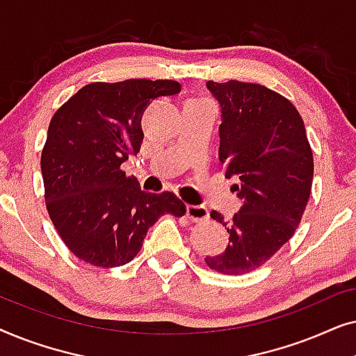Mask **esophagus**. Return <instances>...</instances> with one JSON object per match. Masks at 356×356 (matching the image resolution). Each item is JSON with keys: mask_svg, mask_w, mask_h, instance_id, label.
Segmentation results:
<instances>
[{"mask_svg": "<svg viewBox=\"0 0 356 356\" xmlns=\"http://www.w3.org/2000/svg\"><path fill=\"white\" fill-rule=\"evenodd\" d=\"M186 216L191 218L193 222H204L209 218V211L206 206H193V204H188Z\"/></svg>", "mask_w": 356, "mask_h": 356, "instance_id": "34e87169", "label": "esophagus"}]
</instances>
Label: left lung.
Segmentation results:
<instances>
[{
  "label": "left lung",
  "instance_id": "8db88e82",
  "mask_svg": "<svg viewBox=\"0 0 356 356\" xmlns=\"http://www.w3.org/2000/svg\"><path fill=\"white\" fill-rule=\"evenodd\" d=\"M220 105L218 160L236 179L241 207L230 222L212 211L228 233L220 254L207 256L211 269L227 275L256 270L300 225L313 184V152L298 110L277 92L250 82L207 81Z\"/></svg>",
  "mask_w": 356,
  "mask_h": 356
}]
</instances>
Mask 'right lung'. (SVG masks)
Returning a JSON list of instances; mask_svg holds the SVG:
<instances>
[{
	"label": "right lung",
	"instance_id": "obj_1",
	"mask_svg": "<svg viewBox=\"0 0 356 356\" xmlns=\"http://www.w3.org/2000/svg\"><path fill=\"white\" fill-rule=\"evenodd\" d=\"M179 90L177 81L163 79L94 82L53 115L40 160L45 202L61 240L79 259L123 266L160 217L186 212L173 193H145L121 170L140 150L147 105Z\"/></svg>",
	"mask_w": 356,
	"mask_h": 356
}]
</instances>
